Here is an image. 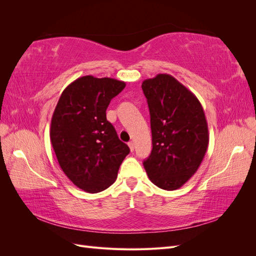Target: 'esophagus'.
<instances>
[{"label": "esophagus", "instance_id": "obj_1", "mask_svg": "<svg viewBox=\"0 0 256 256\" xmlns=\"http://www.w3.org/2000/svg\"><path fill=\"white\" fill-rule=\"evenodd\" d=\"M128 146H129V148H130V150H131V152H134V142H132V141L128 143Z\"/></svg>", "mask_w": 256, "mask_h": 256}]
</instances>
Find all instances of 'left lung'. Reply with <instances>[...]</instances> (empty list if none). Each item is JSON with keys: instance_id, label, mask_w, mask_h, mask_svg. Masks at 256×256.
I'll return each instance as SVG.
<instances>
[{"instance_id": "left-lung-1", "label": "left lung", "mask_w": 256, "mask_h": 256, "mask_svg": "<svg viewBox=\"0 0 256 256\" xmlns=\"http://www.w3.org/2000/svg\"><path fill=\"white\" fill-rule=\"evenodd\" d=\"M142 90L148 104L152 150L143 166L150 180L172 191L194 174L208 148V125L203 106L173 76L146 79Z\"/></svg>"}]
</instances>
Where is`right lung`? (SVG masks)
I'll return each instance as SVG.
<instances>
[{
    "label": "right lung",
    "mask_w": 256,
    "mask_h": 256,
    "mask_svg": "<svg viewBox=\"0 0 256 256\" xmlns=\"http://www.w3.org/2000/svg\"><path fill=\"white\" fill-rule=\"evenodd\" d=\"M126 83L84 76L63 90L53 112L50 140L58 164L76 187L88 193L109 188L129 154L106 111Z\"/></svg>",
    "instance_id": "add662e5"
}]
</instances>
